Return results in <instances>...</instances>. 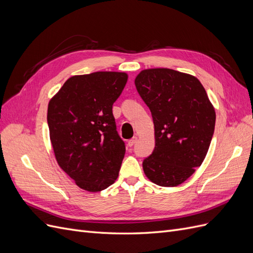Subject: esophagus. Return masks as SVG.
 <instances>
[{"label":"esophagus","instance_id":"obj_1","mask_svg":"<svg viewBox=\"0 0 253 253\" xmlns=\"http://www.w3.org/2000/svg\"><path fill=\"white\" fill-rule=\"evenodd\" d=\"M137 140H138V138H137V137L135 136V137H133L132 139H129L128 141H127V144H128V147H133V145L137 142Z\"/></svg>","mask_w":253,"mask_h":253}]
</instances>
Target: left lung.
<instances>
[{
    "label": "left lung",
    "mask_w": 253,
    "mask_h": 253,
    "mask_svg": "<svg viewBox=\"0 0 253 253\" xmlns=\"http://www.w3.org/2000/svg\"><path fill=\"white\" fill-rule=\"evenodd\" d=\"M135 85L152 113L155 131V148L143 160V172L158 186H178L204 162L214 133L215 111L192 75L150 68L137 75Z\"/></svg>",
    "instance_id": "8db88e82"
}]
</instances>
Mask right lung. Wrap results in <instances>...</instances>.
<instances>
[{
	"instance_id": "1",
	"label": "right lung",
	"mask_w": 253,
	"mask_h": 253,
	"mask_svg": "<svg viewBox=\"0 0 253 253\" xmlns=\"http://www.w3.org/2000/svg\"><path fill=\"white\" fill-rule=\"evenodd\" d=\"M127 74L96 72L68 78L48 103L47 124L57 163L79 188L98 192L117 179L126 145L113 104Z\"/></svg>"
}]
</instances>
